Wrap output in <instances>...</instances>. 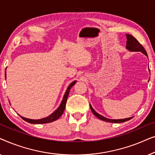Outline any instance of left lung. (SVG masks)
Returning <instances> with one entry per match:
<instances>
[{"label": "left lung", "mask_w": 155, "mask_h": 155, "mask_svg": "<svg viewBox=\"0 0 155 155\" xmlns=\"http://www.w3.org/2000/svg\"><path fill=\"white\" fill-rule=\"evenodd\" d=\"M127 37V42H126V48L130 51H140L142 52L143 54H145V56H147V52L145 49V48L143 47V46L141 45V44L139 43V41L135 39V37H133L132 35H126ZM90 109L92 110V113L94 114V116H96L97 118H99L100 120H102L104 121H107L109 123H123L125 121H127V120H130L133 117L130 118H124V119H109V118L104 117L103 116L100 115L98 113H97L96 111H94V109L92 107V106L90 105Z\"/></svg>", "instance_id": "1"}]
</instances>
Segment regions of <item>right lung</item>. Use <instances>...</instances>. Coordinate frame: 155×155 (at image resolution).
<instances>
[{
	"mask_svg": "<svg viewBox=\"0 0 155 155\" xmlns=\"http://www.w3.org/2000/svg\"><path fill=\"white\" fill-rule=\"evenodd\" d=\"M5 77H6V75H5ZM75 82H76V81H74V82H72V83H71V84H70V85L68 86V87L66 92H65V93L64 97H63V100H62V101H61V103L60 106H59V107L56 110V111L54 112V113L51 114L50 116H48V117L41 118V119L33 120V119H29V118H24V117H22V116H20L22 118L23 120H25V121L28 122V123H29V124H47V123H51V122H53V121H54V120H57L58 118L61 117V116L62 115L63 112H64V110H65V104H66L67 99H68V95H69L70 90H71L72 87H73L74 84H75Z\"/></svg>",
	"mask_w": 155,
	"mask_h": 155,
	"instance_id": "right-lung-1",
	"label": "right lung"
}]
</instances>
